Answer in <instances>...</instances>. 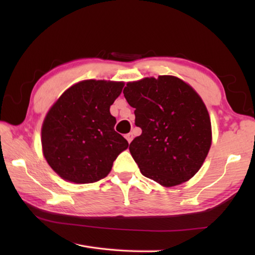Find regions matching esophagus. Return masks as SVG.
Instances as JSON below:
<instances>
[{
	"instance_id": "1",
	"label": "esophagus",
	"mask_w": 255,
	"mask_h": 255,
	"mask_svg": "<svg viewBox=\"0 0 255 255\" xmlns=\"http://www.w3.org/2000/svg\"><path fill=\"white\" fill-rule=\"evenodd\" d=\"M125 137H126V139L128 140V143L130 144V143H131V140H132V138H133V135H132V133H131V132H129V133H127V135L125 136Z\"/></svg>"
}]
</instances>
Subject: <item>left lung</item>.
I'll return each mask as SVG.
<instances>
[{"label":"left lung","mask_w":255,"mask_h":255,"mask_svg":"<svg viewBox=\"0 0 255 255\" xmlns=\"http://www.w3.org/2000/svg\"><path fill=\"white\" fill-rule=\"evenodd\" d=\"M124 96L141 128L129 150L141 174L163 187L195 175L209 153V112L196 90L173 75L128 82Z\"/></svg>","instance_id":"8db88e82"}]
</instances>
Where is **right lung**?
I'll list each match as a JSON object with an SVG mask.
<instances>
[{
	"instance_id": "add662e5",
	"label": "right lung",
	"mask_w": 255,
	"mask_h": 255,
	"mask_svg": "<svg viewBox=\"0 0 255 255\" xmlns=\"http://www.w3.org/2000/svg\"><path fill=\"white\" fill-rule=\"evenodd\" d=\"M125 83L84 80L70 86L47 112L41 126L42 155L60 178L84 184L110 173L114 161L128 147L115 130L110 106Z\"/></svg>"
}]
</instances>
